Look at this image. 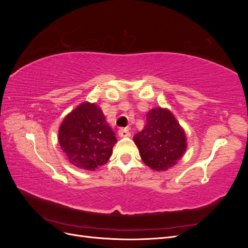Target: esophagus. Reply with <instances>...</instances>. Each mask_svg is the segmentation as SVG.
<instances>
[{
    "mask_svg": "<svg viewBox=\"0 0 248 248\" xmlns=\"http://www.w3.org/2000/svg\"><path fill=\"white\" fill-rule=\"evenodd\" d=\"M119 137H121V138H129L130 137V131L127 129V128L119 129Z\"/></svg>",
    "mask_w": 248,
    "mask_h": 248,
    "instance_id": "esophagus-1",
    "label": "esophagus"
}]
</instances>
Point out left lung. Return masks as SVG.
<instances>
[{
  "instance_id": "left-lung-1",
  "label": "left lung",
  "mask_w": 248,
  "mask_h": 248,
  "mask_svg": "<svg viewBox=\"0 0 248 248\" xmlns=\"http://www.w3.org/2000/svg\"><path fill=\"white\" fill-rule=\"evenodd\" d=\"M146 166L154 170H167L185 153L187 144L183 128L171 112L162 108L147 114V123L133 137Z\"/></svg>"
}]
</instances>
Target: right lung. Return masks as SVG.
I'll list each match as a JSON object with an SVG mask.
<instances>
[{"label":"right lung","mask_w":248,"mask_h":248,"mask_svg":"<svg viewBox=\"0 0 248 248\" xmlns=\"http://www.w3.org/2000/svg\"><path fill=\"white\" fill-rule=\"evenodd\" d=\"M59 142L73 166L94 170L108 162L117 139L101 108L84 102L63 120Z\"/></svg>","instance_id":"obj_1"}]
</instances>
